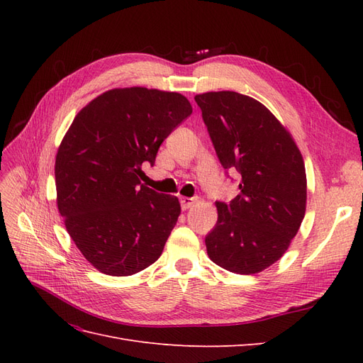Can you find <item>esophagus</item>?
Segmentation results:
<instances>
[{"label":"esophagus","instance_id":"obj_1","mask_svg":"<svg viewBox=\"0 0 363 363\" xmlns=\"http://www.w3.org/2000/svg\"><path fill=\"white\" fill-rule=\"evenodd\" d=\"M196 203V199H189V196H180V204L183 211H188Z\"/></svg>","mask_w":363,"mask_h":363}]
</instances>
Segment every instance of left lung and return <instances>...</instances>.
<instances>
[{
    "instance_id": "obj_1",
    "label": "left lung",
    "mask_w": 363,
    "mask_h": 363,
    "mask_svg": "<svg viewBox=\"0 0 363 363\" xmlns=\"http://www.w3.org/2000/svg\"><path fill=\"white\" fill-rule=\"evenodd\" d=\"M195 101L219 162L240 175L236 199L216 203L207 255L230 272L257 274L286 252L300 230L307 201L303 156L288 128L255 98L219 91Z\"/></svg>"
}]
</instances>
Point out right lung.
<instances>
[{"label": "right lung", "mask_w": 363, "mask_h": 363, "mask_svg": "<svg viewBox=\"0 0 363 363\" xmlns=\"http://www.w3.org/2000/svg\"><path fill=\"white\" fill-rule=\"evenodd\" d=\"M192 113L179 92L115 87L84 106L56 156L57 208L84 259L124 277L155 263L177 224V196L142 184L162 142Z\"/></svg>", "instance_id": "1"}]
</instances>
